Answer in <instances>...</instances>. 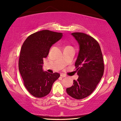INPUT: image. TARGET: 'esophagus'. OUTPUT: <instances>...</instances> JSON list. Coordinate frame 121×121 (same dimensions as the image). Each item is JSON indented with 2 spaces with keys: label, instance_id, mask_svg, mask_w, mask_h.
<instances>
[{
  "label": "esophagus",
  "instance_id": "34e87169",
  "mask_svg": "<svg viewBox=\"0 0 121 121\" xmlns=\"http://www.w3.org/2000/svg\"><path fill=\"white\" fill-rule=\"evenodd\" d=\"M60 76L62 77H63V78H65V77H67V75H65V74H63V73H62L60 74Z\"/></svg>",
  "mask_w": 121,
  "mask_h": 121
}]
</instances>
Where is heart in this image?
<instances>
[{"label": "heart", "mask_w": 121, "mask_h": 121, "mask_svg": "<svg viewBox=\"0 0 121 121\" xmlns=\"http://www.w3.org/2000/svg\"><path fill=\"white\" fill-rule=\"evenodd\" d=\"M67 47H68V46H67Z\"/></svg>", "instance_id": "b5f03b06"}]
</instances>
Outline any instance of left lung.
Instances as JSON below:
<instances>
[{"instance_id": "left-lung-1", "label": "left lung", "mask_w": 121, "mask_h": 121, "mask_svg": "<svg viewBox=\"0 0 121 121\" xmlns=\"http://www.w3.org/2000/svg\"><path fill=\"white\" fill-rule=\"evenodd\" d=\"M72 35L79 45L75 63L79 77L66 91L73 98L80 100L88 96L96 89L103 76L104 63L100 46L96 39L82 32H74Z\"/></svg>"}]
</instances>
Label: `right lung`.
I'll return each instance as SVG.
<instances>
[{
	"label": "right lung",
	"mask_w": 121,
	"mask_h": 121,
	"mask_svg": "<svg viewBox=\"0 0 121 121\" xmlns=\"http://www.w3.org/2000/svg\"><path fill=\"white\" fill-rule=\"evenodd\" d=\"M62 36V33L39 31L30 35L21 47L19 69L25 86L35 97L40 98L47 95L53 82L60 77L58 73L44 72L42 67L43 58L47 57L51 46Z\"/></svg>",
	"instance_id": "1"
}]
</instances>
